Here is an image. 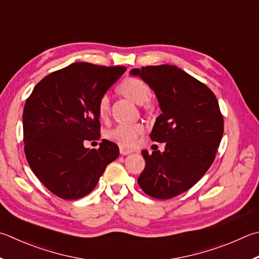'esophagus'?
Masks as SVG:
<instances>
[{"instance_id": "esophagus-1", "label": "esophagus", "mask_w": 259, "mask_h": 259, "mask_svg": "<svg viewBox=\"0 0 259 259\" xmlns=\"http://www.w3.org/2000/svg\"><path fill=\"white\" fill-rule=\"evenodd\" d=\"M134 152H135V150L133 148L126 147V146H124V145H120V153H121V155H129V154L134 153Z\"/></svg>"}]
</instances>
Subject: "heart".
I'll list each match as a JSON object with an SVG mask.
<instances>
[{
	"mask_svg": "<svg viewBox=\"0 0 259 259\" xmlns=\"http://www.w3.org/2000/svg\"><path fill=\"white\" fill-rule=\"evenodd\" d=\"M120 92L125 95L136 104H146L150 95V89L148 84L142 79L126 78L120 84ZM149 107V105H147ZM110 113V97L109 95H103L98 101V114L102 119H106ZM145 126L143 123H120L115 125L106 134L107 138L116 142L117 144L131 146L137 142L140 134H143Z\"/></svg>",
	"mask_w": 259,
	"mask_h": 259,
	"instance_id": "1",
	"label": "heart"
}]
</instances>
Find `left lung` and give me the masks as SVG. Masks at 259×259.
Listing matches in <instances>:
<instances>
[{"label": "left lung", "instance_id": "left-lung-1", "mask_svg": "<svg viewBox=\"0 0 259 259\" xmlns=\"http://www.w3.org/2000/svg\"><path fill=\"white\" fill-rule=\"evenodd\" d=\"M148 84L162 114L150 138L165 143L164 152L142 150L146 165L138 183L158 199L176 197L198 182L213 163L223 136V116L210 89L175 65L133 69Z\"/></svg>", "mask_w": 259, "mask_h": 259}]
</instances>
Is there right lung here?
Instances as JSON below:
<instances>
[{
	"instance_id": "obj_1",
	"label": "right lung",
	"mask_w": 259,
	"mask_h": 259,
	"mask_svg": "<svg viewBox=\"0 0 259 259\" xmlns=\"http://www.w3.org/2000/svg\"><path fill=\"white\" fill-rule=\"evenodd\" d=\"M77 62L52 72L36 84L23 109L25 153L32 172L60 198L87 196L106 166L119 157L117 145L100 139L98 101L125 71Z\"/></svg>"
}]
</instances>
